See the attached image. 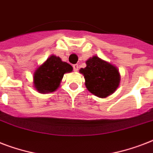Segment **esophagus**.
Masks as SVG:
<instances>
[{"label":"esophagus","instance_id":"obj_1","mask_svg":"<svg viewBox=\"0 0 153 153\" xmlns=\"http://www.w3.org/2000/svg\"><path fill=\"white\" fill-rule=\"evenodd\" d=\"M73 68H74V71H79V65L78 64L73 65Z\"/></svg>","mask_w":153,"mask_h":153}]
</instances>
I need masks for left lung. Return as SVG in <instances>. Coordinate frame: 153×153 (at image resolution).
<instances>
[{
	"mask_svg": "<svg viewBox=\"0 0 153 153\" xmlns=\"http://www.w3.org/2000/svg\"><path fill=\"white\" fill-rule=\"evenodd\" d=\"M86 63V67L81 68L79 72L84 75L87 90L102 98L114 94L121 80L117 68L96 55L90 58Z\"/></svg>",
	"mask_w": 153,
	"mask_h": 153,
	"instance_id": "1",
	"label": "left lung"
}]
</instances>
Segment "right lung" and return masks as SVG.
Masks as SVG:
<instances>
[{
    "label": "right lung",
    "mask_w": 153,
    "mask_h": 153,
    "mask_svg": "<svg viewBox=\"0 0 153 153\" xmlns=\"http://www.w3.org/2000/svg\"><path fill=\"white\" fill-rule=\"evenodd\" d=\"M73 67L59 57L52 55L36 70L33 75L34 87L39 93L54 92L59 88L65 73L72 71Z\"/></svg>",
    "instance_id": "obj_1"
}]
</instances>
